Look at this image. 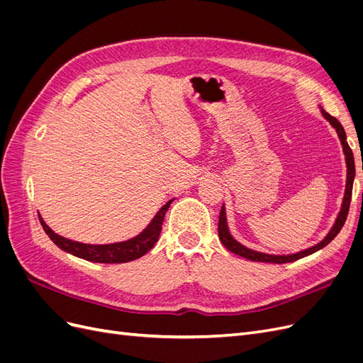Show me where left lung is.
Instances as JSON below:
<instances>
[{
    "mask_svg": "<svg viewBox=\"0 0 363 363\" xmlns=\"http://www.w3.org/2000/svg\"><path fill=\"white\" fill-rule=\"evenodd\" d=\"M320 111L321 115L328 121V124H330L339 136L340 140V145H342L344 150V155H345V163H347V183H345V194H344V200H342V206H340V211L337 213L336 221L333 224V227L330 228V232L327 233V236L321 240V242H318L316 245L298 251V252H294V255H267V252H260V251H255L251 248H247L245 245H242L240 242L230 235V230L227 225V215H225V207L223 204L221 207V213H219V221H218V235L219 239H221L223 245L228 250L235 252V255L248 259L251 262H268V263H289L294 260H298L301 257H306L312 255V252L318 251L324 248L327 244H330L332 240L336 238V235L340 232V228H342L345 219H347V213H348V207H350V201H351V192H353V182H354V175H356V167H354V157H353V151L348 147V142H347V135H345V130L344 127L340 125L339 121L336 118H333L332 115H328L324 108L320 106ZM362 171H363V162H362ZM362 200H363V192H362Z\"/></svg>",
    "mask_w": 363,
    "mask_h": 363,
    "instance_id": "8db88e82",
    "label": "left lung"
}]
</instances>
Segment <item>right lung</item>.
<instances>
[{
	"label": "right lung",
	"instance_id": "right-lung-1",
	"mask_svg": "<svg viewBox=\"0 0 363 363\" xmlns=\"http://www.w3.org/2000/svg\"><path fill=\"white\" fill-rule=\"evenodd\" d=\"M174 199L169 200L160 208V211L156 213V216L151 219V223L147 225L144 232L128 240H124V242H116V244H108V245H91V244L75 242V240H71L57 233H54L52 230L45 224V221L40 218V215H39V221L52 242L56 244L60 250L69 252L72 256H77L89 262H96V263H125V262H131L142 257L144 255H147L152 247H155L162 232L164 213H167L169 204Z\"/></svg>",
	"mask_w": 363,
	"mask_h": 363
}]
</instances>
